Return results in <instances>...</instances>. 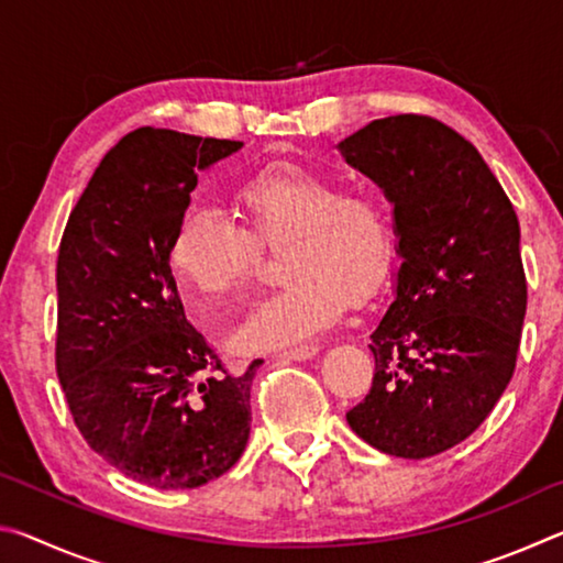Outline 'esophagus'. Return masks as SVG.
<instances>
[{"label":"esophagus","mask_w":563,"mask_h":563,"mask_svg":"<svg viewBox=\"0 0 563 563\" xmlns=\"http://www.w3.org/2000/svg\"><path fill=\"white\" fill-rule=\"evenodd\" d=\"M318 355V347L316 345H300V347H290V350H285V352H280V360H292V362H305V360H310V357H316Z\"/></svg>","instance_id":"esophagus-1"}]
</instances>
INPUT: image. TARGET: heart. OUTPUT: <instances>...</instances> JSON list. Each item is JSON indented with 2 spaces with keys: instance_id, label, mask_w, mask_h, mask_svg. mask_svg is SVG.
Segmentation results:
<instances>
[{
  "instance_id": "heart-1",
  "label": "heart",
  "mask_w": 563,
  "mask_h": 563,
  "mask_svg": "<svg viewBox=\"0 0 563 563\" xmlns=\"http://www.w3.org/2000/svg\"><path fill=\"white\" fill-rule=\"evenodd\" d=\"M243 225L190 208L170 241L176 278L203 298L221 300L253 278L261 245L278 247V290L255 305L233 332V347L258 355L320 335L347 308L350 292L367 295L385 278L393 233L379 198L342 188L340 178L292 161H278L235 188Z\"/></svg>"
}]
</instances>
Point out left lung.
I'll return each instance as SVG.
<instances>
[{"mask_svg": "<svg viewBox=\"0 0 563 563\" xmlns=\"http://www.w3.org/2000/svg\"><path fill=\"white\" fill-rule=\"evenodd\" d=\"M393 203L395 292L369 332L375 377L347 424L375 450L424 460L464 442L517 367L527 278L514 206L470 141L399 113L338 144Z\"/></svg>", "mask_w": 563, "mask_h": 563, "instance_id": "8db88e82", "label": "left lung"}]
</instances>
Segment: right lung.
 I'll return each mask as SVG.
<instances>
[{
  "mask_svg": "<svg viewBox=\"0 0 563 563\" xmlns=\"http://www.w3.org/2000/svg\"><path fill=\"white\" fill-rule=\"evenodd\" d=\"M243 144L136 129L93 170L56 261V375L87 444L156 489H196L241 460L251 385L186 320L170 241L198 170Z\"/></svg>",
  "mask_w": 563,
  "mask_h": 563,
  "instance_id": "obj_1",
  "label": "right lung"
}]
</instances>
